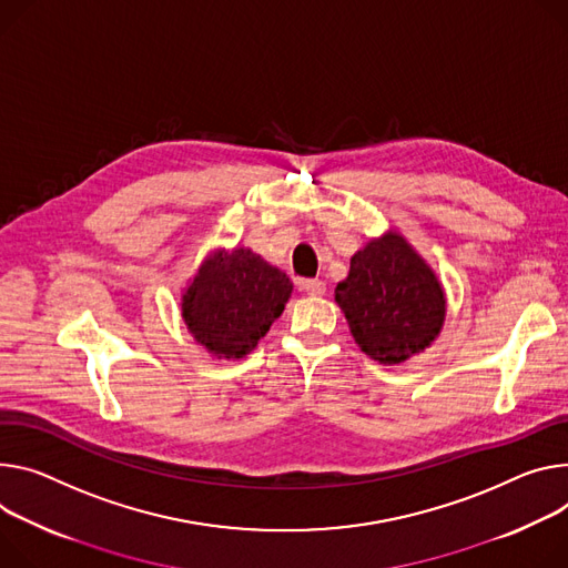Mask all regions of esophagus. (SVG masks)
<instances>
[{"instance_id": "34e87169", "label": "esophagus", "mask_w": 568, "mask_h": 568, "mask_svg": "<svg viewBox=\"0 0 568 568\" xmlns=\"http://www.w3.org/2000/svg\"><path fill=\"white\" fill-rule=\"evenodd\" d=\"M301 290L305 294H311V296H324L326 294V283L320 281V278H307V281L301 283Z\"/></svg>"}]
</instances>
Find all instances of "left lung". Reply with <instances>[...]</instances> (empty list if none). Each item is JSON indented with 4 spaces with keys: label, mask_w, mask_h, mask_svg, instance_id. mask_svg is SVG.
Returning a JSON list of instances; mask_svg holds the SVG:
<instances>
[{
    "label": "left lung",
    "mask_w": 568,
    "mask_h": 568,
    "mask_svg": "<svg viewBox=\"0 0 568 568\" xmlns=\"http://www.w3.org/2000/svg\"><path fill=\"white\" fill-rule=\"evenodd\" d=\"M335 301L355 344L381 365H400L424 353L446 320L442 281L394 229L353 253Z\"/></svg>",
    "instance_id": "1"
}]
</instances>
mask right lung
Here are the masks:
<instances>
[{"label": "right lung", "mask_w": 568, "mask_h": 568, "mask_svg": "<svg viewBox=\"0 0 568 568\" xmlns=\"http://www.w3.org/2000/svg\"><path fill=\"white\" fill-rule=\"evenodd\" d=\"M292 281L248 246L213 248L181 294L183 322L215 357L251 353L283 315Z\"/></svg>", "instance_id": "right-lung-1"}]
</instances>
